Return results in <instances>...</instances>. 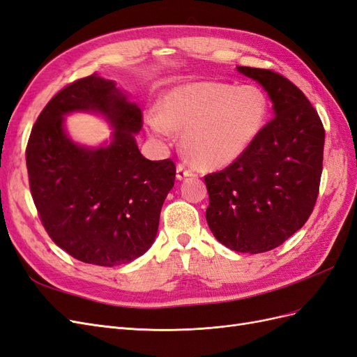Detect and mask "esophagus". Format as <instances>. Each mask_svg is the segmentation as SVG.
Segmentation results:
<instances>
[{
    "instance_id": "esophagus-1",
    "label": "esophagus",
    "mask_w": 357,
    "mask_h": 357,
    "mask_svg": "<svg viewBox=\"0 0 357 357\" xmlns=\"http://www.w3.org/2000/svg\"><path fill=\"white\" fill-rule=\"evenodd\" d=\"M189 176H193V171L190 168H188L186 165L178 164L177 165V178L183 180L185 177H189Z\"/></svg>"
}]
</instances>
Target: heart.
<instances>
[{"label": "heart", "mask_w": 357, "mask_h": 357, "mask_svg": "<svg viewBox=\"0 0 357 357\" xmlns=\"http://www.w3.org/2000/svg\"><path fill=\"white\" fill-rule=\"evenodd\" d=\"M266 100L255 86L195 82L171 89L160 114L150 112L146 123L155 137L169 142L172 129L183 132V149L201 168H223L238 159L262 131Z\"/></svg>", "instance_id": "obj_1"}]
</instances>
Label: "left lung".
<instances>
[{
	"mask_svg": "<svg viewBox=\"0 0 357 357\" xmlns=\"http://www.w3.org/2000/svg\"><path fill=\"white\" fill-rule=\"evenodd\" d=\"M264 86L274 117L229 167L204 177L213 235L240 253H264L305 225L319 195L325 128L302 91L273 70L236 67Z\"/></svg>",
	"mask_w": 357,
	"mask_h": 357,
	"instance_id": "obj_1",
	"label": "left lung"
}]
</instances>
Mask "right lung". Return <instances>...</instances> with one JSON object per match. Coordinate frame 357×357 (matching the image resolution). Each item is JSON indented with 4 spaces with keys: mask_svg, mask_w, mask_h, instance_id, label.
<instances>
[{
    "mask_svg": "<svg viewBox=\"0 0 357 357\" xmlns=\"http://www.w3.org/2000/svg\"><path fill=\"white\" fill-rule=\"evenodd\" d=\"M71 111L102 112L114 142L100 149L74 145L61 128ZM142 128V109L96 74L62 88L32 126L25 153L32 199L52 241L77 261L123 265L155 241L176 164L139 153L134 134Z\"/></svg>",
    "mask_w": 357,
    "mask_h": 357,
    "instance_id": "right-lung-1",
    "label": "right lung"
}]
</instances>
